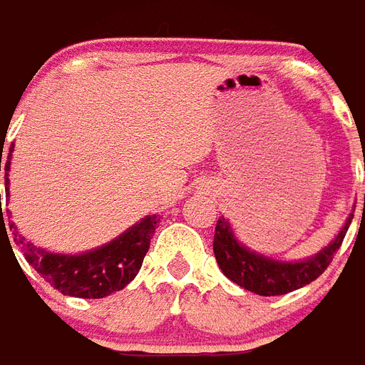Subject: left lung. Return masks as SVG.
<instances>
[{
  "instance_id": "1",
  "label": "left lung",
  "mask_w": 365,
  "mask_h": 365,
  "mask_svg": "<svg viewBox=\"0 0 365 365\" xmlns=\"http://www.w3.org/2000/svg\"><path fill=\"white\" fill-rule=\"evenodd\" d=\"M352 218L354 214H350L340 232L332 237V242L317 253H312L311 257L285 261L253 252L252 247H247L237 240L228 220L220 216L216 232H214V255H216L222 273L230 281H234L236 285L244 287L247 291L261 294V297L287 294L309 285L311 281L322 275V271L330 265L334 253L340 250L344 236L352 224Z\"/></svg>"
}]
</instances>
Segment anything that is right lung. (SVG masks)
Returning <instances> with one entry per match:
<instances>
[{
	"label": "right lung",
	"instance_id": "right-lung-1",
	"mask_svg": "<svg viewBox=\"0 0 365 365\" xmlns=\"http://www.w3.org/2000/svg\"><path fill=\"white\" fill-rule=\"evenodd\" d=\"M4 153V145H1ZM13 145L9 147L7 163H5V196L9 198V167H11ZM11 216V214H9ZM161 216H145L141 222L133 224L123 234L113 237L112 242L94 247L82 253H53L29 242L9 222L13 230V240L19 245L25 259L33 265L46 283L58 289L63 294L78 297V299H104L108 294L121 291L129 285L141 269L155 228ZM7 236L1 212V237ZM9 242V237H7ZM11 247V244H9ZM13 252V250H11Z\"/></svg>",
	"mask_w": 365,
	"mask_h": 365
}]
</instances>
